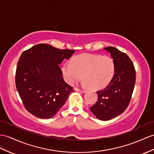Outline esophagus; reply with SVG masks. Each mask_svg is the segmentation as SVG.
<instances>
[{
	"instance_id": "obj_1",
	"label": "esophagus",
	"mask_w": 154,
	"mask_h": 154,
	"mask_svg": "<svg viewBox=\"0 0 154 154\" xmlns=\"http://www.w3.org/2000/svg\"><path fill=\"white\" fill-rule=\"evenodd\" d=\"M75 90L77 92H80L81 93H85L86 92V90H81V89H79V88H75Z\"/></svg>"
}]
</instances>
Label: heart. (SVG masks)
<instances>
[{
	"label": "heart",
	"instance_id": "heart-1",
	"mask_svg": "<svg viewBox=\"0 0 154 154\" xmlns=\"http://www.w3.org/2000/svg\"><path fill=\"white\" fill-rule=\"evenodd\" d=\"M62 72L65 81L73 84L83 77L82 84L92 89H100L111 81L115 72L112 59L107 56L83 54L75 57L73 61H67Z\"/></svg>",
	"mask_w": 154,
	"mask_h": 154
}]
</instances>
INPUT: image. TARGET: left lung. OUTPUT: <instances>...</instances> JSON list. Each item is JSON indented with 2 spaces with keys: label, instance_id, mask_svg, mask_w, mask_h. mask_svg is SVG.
<instances>
[{
  "label": "left lung",
  "instance_id": "left-lung-1",
  "mask_svg": "<svg viewBox=\"0 0 154 154\" xmlns=\"http://www.w3.org/2000/svg\"><path fill=\"white\" fill-rule=\"evenodd\" d=\"M111 54L115 74L109 84L97 92V101L90 108L97 119L109 120L123 113L131 99L135 84V69L127 54L113 47L104 49Z\"/></svg>",
  "mask_w": 154,
  "mask_h": 154
}]
</instances>
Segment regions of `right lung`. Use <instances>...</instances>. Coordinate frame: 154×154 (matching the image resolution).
I'll use <instances>...</instances> for the list:
<instances>
[{"instance_id": "1", "label": "right lung", "mask_w": 154, "mask_h": 154, "mask_svg": "<svg viewBox=\"0 0 154 154\" xmlns=\"http://www.w3.org/2000/svg\"><path fill=\"white\" fill-rule=\"evenodd\" d=\"M74 53L40 43L21 54L15 85L25 107L34 116L42 119L53 117L74 91L64 81L60 67Z\"/></svg>"}]
</instances>
